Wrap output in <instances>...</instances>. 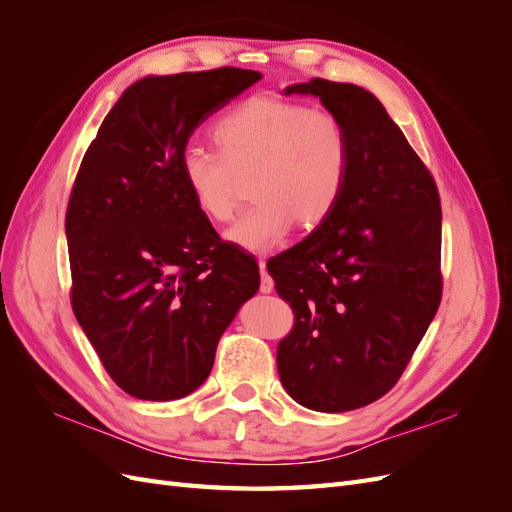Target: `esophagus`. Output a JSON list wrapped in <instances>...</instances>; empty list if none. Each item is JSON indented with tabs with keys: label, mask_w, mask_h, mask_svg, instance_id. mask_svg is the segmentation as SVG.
<instances>
[{
	"label": "esophagus",
	"mask_w": 512,
	"mask_h": 512,
	"mask_svg": "<svg viewBox=\"0 0 512 512\" xmlns=\"http://www.w3.org/2000/svg\"><path fill=\"white\" fill-rule=\"evenodd\" d=\"M258 269H260V292L262 294L273 292V280H271V275L267 271V262L262 258L258 260Z\"/></svg>",
	"instance_id": "esophagus-1"
}]
</instances>
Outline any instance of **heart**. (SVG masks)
I'll return each instance as SVG.
<instances>
[{
	"instance_id": "b5f03b06",
	"label": "heart",
	"mask_w": 512,
	"mask_h": 512,
	"mask_svg": "<svg viewBox=\"0 0 512 512\" xmlns=\"http://www.w3.org/2000/svg\"><path fill=\"white\" fill-rule=\"evenodd\" d=\"M213 151L190 149L181 179L196 209L228 222L239 203V181L250 177L254 205L226 230V241L247 252H269L294 222L316 228L335 209L350 170L344 121L324 108L252 96L211 128Z\"/></svg>"
}]
</instances>
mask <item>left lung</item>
<instances>
[{
    "label": "left lung",
    "mask_w": 512,
    "mask_h": 512,
    "mask_svg": "<svg viewBox=\"0 0 512 512\" xmlns=\"http://www.w3.org/2000/svg\"><path fill=\"white\" fill-rule=\"evenodd\" d=\"M290 94L318 96L344 121L350 170L329 218L267 262L294 312L277 371L297 404L348 412L393 389L438 312L440 196L367 89L312 79L286 87Z\"/></svg>",
    "instance_id": "8db88e82"
}]
</instances>
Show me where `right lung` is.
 Masks as SVG:
<instances>
[{
  "label": "right lung",
  "instance_id": "right-lung-1",
  "mask_svg": "<svg viewBox=\"0 0 512 512\" xmlns=\"http://www.w3.org/2000/svg\"><path fill=\"white\" fill-rule=\"evenodd\" d=\"M260 79L241 68L145 76L81 162L66 211L70 301L108 376L136 399L196 391L260 286L256 260L220 239L181 179L194 130Z\"/></svg>",
  "mask_w": 512,
  "mask_h": 512
}]
</instances>
